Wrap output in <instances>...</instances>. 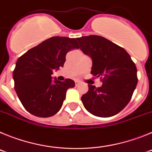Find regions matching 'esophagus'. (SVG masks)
I'll use <instances>...</instances> for the list:
<instances>
[{
  "instance_id": "1",
  "label": "esophagus",
  "mask_w": 152,
  "mask_h": 152,
  "mask_svg": "<svg viewBox=\"0 0 152 152\" xmlns=\"http://www.w3.org/2000/svg\"><path fill=\"white\" fill-rule=\"evenodd\" d=\"M80 82L79 81V80H75V84H76V86H77L78 84H80Z\"/></svg>"
}]
</instances>
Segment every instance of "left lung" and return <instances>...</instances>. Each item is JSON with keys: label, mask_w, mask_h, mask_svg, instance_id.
<instances>
[{"label": "left lung", "mask_w": 152, "mask_h": 152, "mask_svg": "<svg viewBox=\"0 0 152 152\" xmlns=\"http://www.w3.org/2000/svg\"><path fill=\"white\" fill-rule=\"evenodd\" d=\"M80 50L92 59L91 74L101 79L96 88L88 85L81 96L85 109L99 117H110L119 113L131 100L136 88L137 68L123 48L100 36L77 39Z\"/></svg>", "instance_id": "obj_1"}]
</instances>
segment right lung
<instances>
[{"label": "right lung", "instance_id": "add662e5", "mask_svg": "<svg viewBox=\"0 0 152 152\" xmlns=\"http://www.w3.org/2000/svg\"><path fill=\"white\" fill-rule=\"evenodd\" d=\"M75 39L54 36L19 58L13 72L14 89L26 110L38 117H50L60 110L67 90L75 81H59L51 75L64 66L70 50L78 49Z\"/></svg>", "mask_w": 152, "mask_h": 152}]
</instances>
